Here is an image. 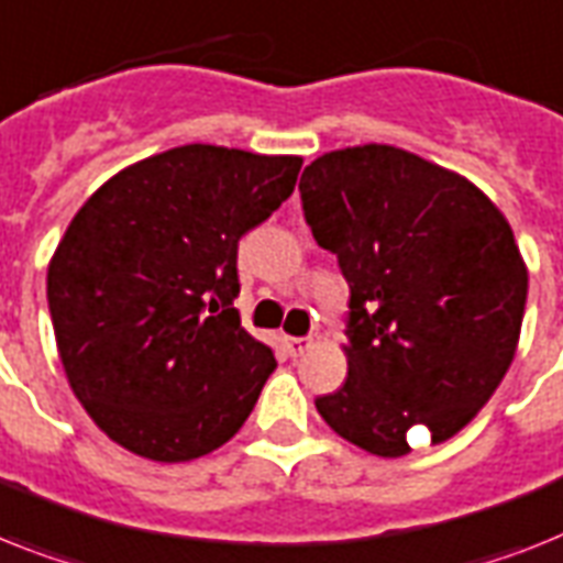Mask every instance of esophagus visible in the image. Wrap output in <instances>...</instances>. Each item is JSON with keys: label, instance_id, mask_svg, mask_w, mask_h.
<instances>
[{"label": "esophagus", "instance_id": "34e87169", "mask_svg": "<svg viewBox=\"0 0 563 563\" xmlns=\"http://www.w3.org/2000/svg\"><path fill=\"white\" fill-rule=\"evenodd\" d=\"M312 346V338H286V350H289V355H303L306 350Z\"/></svg>", "mask_w": 563, "mask_h": 563}]
</instances>
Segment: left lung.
I'll return each mask as SVG.
<instances>
[{
  "label": "left lung",
  "instance_id": "8db88e82",
  "mask_svg": "<svg viewBox=\"0 0 563 563\" xmlns=\"http://www.w3.org/2000/svg\"><path fill=\"white\" fill-rule=\"evenodd\" d=\"M306 225L350 286L344 387L323 422L376 456L408 433L451 440L504 382L529 274L495 202L468 178L387 144L314 158L300 176Z\"/></svg>",
  "mask_w": 563,
  "mask_h": 563
}]
</instances>
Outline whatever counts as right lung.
<instances>
[{
  "instance_id": "obj_1",
  "label": "right lung",
  "mask_w": 563,
  "mask_h": 563,
  "mask_svg": "<svg viewBox=\"0 0 563 563\" xmlns=\"http://www.w3.org/2000/svg\"><path fill=\"white\" fill-rule=\"evenodd\" d=\"M303 158L187 144L86 199L48 266L68 385L109 440L155 463L225 445L277 361L240 323L236 249Z\"/></svg>"
}]
</instances>
